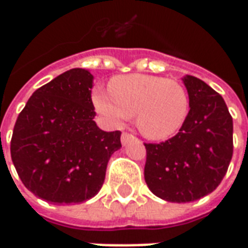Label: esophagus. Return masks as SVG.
I'll list each match as a JSON object with an SVG mask.
<instances>
[{
  "instance_id": "34e87169",
  "label": "esophagus",
  "mask_w": 248,
  "mask_h": 248,
  "mask_svg": "<svg viewBox=\"0 0 248 248\" xmlns=\"http://www.w3.org/2000/svg\"><path fill=\"white\" fill-rule=\"evenodd\" d=\"M135 140H137V138H135L134 135L129 134V133H122V135H121V142H122V145L124 146H126L129 142Z\"/></svg>"
}]
</instances>
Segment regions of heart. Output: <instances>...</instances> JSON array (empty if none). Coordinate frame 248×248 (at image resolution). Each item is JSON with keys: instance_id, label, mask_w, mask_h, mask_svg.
Returning <instances> with one entry per match:
<instances>
[{"instance_id": "b5f03b06", "label": "heart", "mask_w": 248, "mask_h": 248, "mask_svg": "<svg viewBox=\"0 0 248 248\" xmlns=\"http://www.w3.org/2000/svg\"><path fill=\"white\" fill-rule=\"evenodd\" d=\"M110 93L97 89L93 103L98 113L113 124L134 117L146 138L163 140L182 129L190 111L188 93L181 82L147 74L115 77Z\"/></svg>"}]
</instances>
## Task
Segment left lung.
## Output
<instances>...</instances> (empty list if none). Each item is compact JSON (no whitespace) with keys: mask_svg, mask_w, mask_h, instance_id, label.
Here are the masks:
<instances>
[{"mask_svg":"<svg viewBox=\"0 0 248 248\" xmlns=\"http://www.w3.org/2000/svg\"><path fill=\"white\" fill-rule=\"evenodd\" d=\"M190 111L177 135L145 143V181L167 202L187 203L213 192L232 156V118L220 94L197 77L182 78Z\"/></svg>","mask_w":248,"mask_h":248,"instance_id":"8db88e82","label":"left lung"}]
</instances>
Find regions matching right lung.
<instances>
[{
  "label": "right lung",
  "instance_id": "1",
  "mask_svg": "<svg viewBox=\"0 0 248 248\" xmlns=\"http://www.w3.org/2000/svg\"><path fill=\"white\" fill-rule=\"evenodd\" d=\"M93 79L86 69L62 73L33 93L14 124V167L46 202L76 204L97 195L110 156L122 147L121 131H103L93 121Z\"/></svg>",
  "mask_w": 248,
  "mask_h": 248
}]
</instances>
